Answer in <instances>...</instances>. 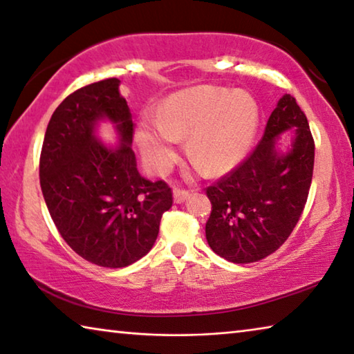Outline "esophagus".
<instances>
[{
  "label": "esophagus",
  "instance_id": "1",
  "mask_svg": "<svg viewBox=\"0 0 354 354\" xmlns=\"http://www.w3.org/2000/svg\"><path fill=\"white\" fill-rule=\"evenodd\" d=\"M188 196H189V191L188 189L174 188V202H176V204H182V202L187 199Z\"/></svg>",
  "mask_w": 354,
  "mask_h": 354
}]
</instances>
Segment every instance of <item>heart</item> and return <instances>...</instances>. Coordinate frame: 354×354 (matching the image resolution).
Here are the masks:
<instances>
[{
	"label": "heart",
	"mask_w": 354,
	"mask_h": 354,
	"mask_svg": "<svg viewBox=\"0 0 354 354\" xmlns=\"http://www.w3.org/2000/svg\"><path fill=\"white\" fill-rule=\"evenodd\" d=\"M259 105L249 92L196 86L169 97L158 115L139 122L136 139L147 163L166 172L176 163L180 139L208 176H221L245 158L259 129Z\"/></svg>",
	"instance_id": "b5f03b06"
}]
</instances>
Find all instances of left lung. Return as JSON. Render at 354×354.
Wrapping results in <instances>:
<instances>
[{"mask_svg":"<svg viewBox=\"0 0 354 354\" xmlns=\"http://www.w3.org/2000/svg\"><path fill=\"white\" fill-rule=\"evenodd\" d=\"M295 129L292 147L277 150L281 132ZM315 144L306 114L282 95L252 153L207 188L212 213L208 246L234 263H252L277 251L299 221L314 172Z\"/></svg>","mask_w":354,"mask_h":354,"instance_id":"obj_1","label":"left lung"}]
</instances>
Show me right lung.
I'll return each instance as SVG.
<instances>
[{
  "instance_id": "right-lung-1",
  "label": "right lung",
  "mask_w": 354,
  "mask_h": 354,
  "mask_svg": "<svg viewBox=\"0 0 354 354\" xmlns=\"http://www.w3.org/2000/svg\"><path fill=\"white\" fill-rule=\"evenodd\" d=\"M120 81L108 78L64 98L46 127L39 176L55 225L68 246L91 263L122 268L152 249L172 191L141 177L131 150L133 122ZM103 118L121 144L106 148L95 136Z\"/></svg>"
}]
</instances>
